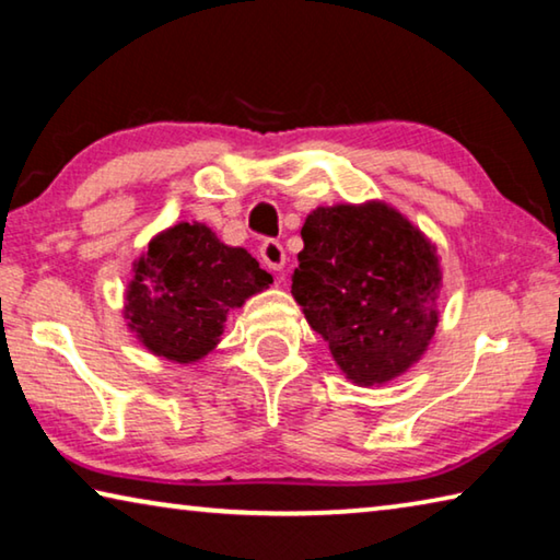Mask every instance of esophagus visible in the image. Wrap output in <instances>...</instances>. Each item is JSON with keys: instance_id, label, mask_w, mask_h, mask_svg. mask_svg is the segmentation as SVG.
Here are the masks:
<instances>
[{"instance_id": "34e87169", "label": "esophagus", "mask_w": 560, "mask_h": 560, "mask_svg": "<svg viewBox=\"0 0 560 560\" xmlns=\"http://www.w3.org/2000/svg\"><path fill=\"white\" fill-rule=\"evenodd\" d=\"M259 254H261V261L267 264L271 271H281L283 264H287V252H283V246L277 240H267L259 246Z\"/></svg>"}]
</instances>
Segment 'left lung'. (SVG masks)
I'll list each match as a JSON object with an SVG mask.
<instances>
[{"mask_svg":"<svg viewBox=\"0 0 560 560\" xmlns=\"http://www.w3.org/2000/svg\"><path fill=\"white\" fill-rule=\"evenodd\" d=\"M291 293L355 385H383L422 358L440 324L438 249L385 202L316 207L301 226Z\"/></svg>","mask_w":560,"mask_h":560,"instance_id":"8db88e82","label":"left lung"}]
</instances>
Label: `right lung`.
I'll use <instances>...</instances> for the list:
<instances>
[{"instance_id":"obj_1","label":"right lung","mask_w":560,"mask_h":560,"mask_svg":"<svg viewBox=\"0 0 560 560\" xmlns=\"http://www.w3.org/2000/svg\"><path fill=\"white\" fill-rule=\"evenodd\" d=\"M271 281L242 246H226L202 222H179L132 264L122 314L153 355L197 363L220 343L230 311Z\"/></svg>"}]
</instances>
